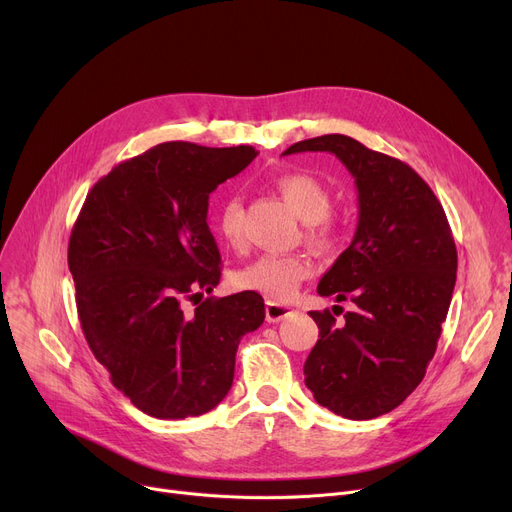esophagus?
Masks as SVG:
<instances>
[{"instance_id": "34e87169", "label": "esophagus", "mask_w": 512, "mask_h": 512, "mask_svg": "<svg viewBox=\"0 0 512 512\" xmlns=\"http://www.w3.org/2000/svg\"><path fill=\"white\" fill-rule=\"evenodd\" d=\"M290 313H294V311L290 307H286V305L272 303V301L265 303V319L270 321V324H278V321L286 319Z\"/></svg>"}]
</instances>
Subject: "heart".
Instances as JSON below:
<instances>
[{
  "label": "heart",
  "instance_id": "b5f03b06",
  "mask_svg": "<svg viewBox=\"0 0 512 512\" xmlns=\"http://www.w3.org/2000/svg\"><path fill=\"white\" fill-rule=\"evenodd\" d=\"M278 193L288 207L309 224L307 238L319 247L336 240V224L330 220L332 195L324 182L309 174H286L276 182ZM215 226L228 245L242 242V205L238 197H228L215 211ZM311 263L303 255L265 253L236 272L234 284L240 290L263 294L270 301H288L303 280L311 276Z\"/></svg>",
  "mask_w": 512,
  "mask_h": 512
}]
</instances>
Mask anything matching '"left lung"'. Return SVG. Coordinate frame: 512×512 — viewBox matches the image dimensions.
Returning <instances> with one entry per match:
<instances>
[{"label": "left lung", "mask_w": 512, "mask_h": 512, "mask_svg": "<svg viewBox=\"0 0 512 512\" xmlns=\"http://www.w3.org/2000/svg\"><path fill=\"white\" fill-rule=\"evenodd\" d=\"M334 153L359 191V224L348 249L319 280L321 297L355 303L309 311L319 340L305 384L321 407L346 419L396 409L432 361L456 282V247L432 188L405 161L344 134L294 143L284 155ZM338 307V305H336Z\"/></svg>", "instance_id": "1"}]
</instances>
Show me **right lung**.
Segmentation results:
<instances>
[{
	"instance_id": "obj_1",
	"label": "right lung",
	"mask_w": 512,
	"mask_h": 512,
	"mask_svg": "<svg viewBox=\"0 0 512 512\" xmlns=\"http://www.w3.org/2000/svg\"><path fill=\"white\" fill-rule=\"evenodd\" d=\"M255 157L249 145L161 143L103 176L78 213L68 267L80 328L112 384L151 417L220 405L240 338L263 324V299L251 290L184 311L222 276L209 195Z\"/></svg>"
}]
</instances>
